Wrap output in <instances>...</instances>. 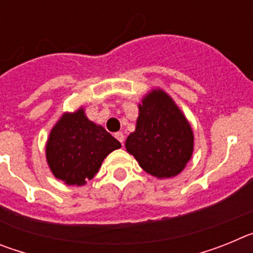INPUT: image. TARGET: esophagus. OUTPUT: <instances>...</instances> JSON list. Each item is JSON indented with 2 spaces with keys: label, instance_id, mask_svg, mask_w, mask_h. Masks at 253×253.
I'll use <instances>...</instances> for the list:
<instances>
[{
  "label": "esophagus",
  "instance_id": "34e87169",
  "mask_svg": "<svg viewBox=\"0 0 253 253\" xmlns=\"http://www.w3.org/2000/svg\"><path fill=\"white\" fill-rule=\"evenodd\" d=\"M114 137H115L116 139H118L120 143H122V146H123V144H124V134H123L122 131H118V133H115V135H114Z\"/></svg>",
  "mask_w": 253,
  "mask_h": 253
}]
</instances>
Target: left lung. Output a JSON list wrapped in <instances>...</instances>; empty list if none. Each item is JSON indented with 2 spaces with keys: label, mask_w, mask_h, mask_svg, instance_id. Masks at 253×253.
Returning <instances> with one entry per match:
<instances>
[{
  "label": "left lung",
  "mask_w": 253,
  "mask_h": 253,
  "mask_svg": "<svg viewBox=\"0 0 253 253\" xmlns=\"http://www.w3.org/2000/svg\"><path fill=\"white\" fill-rule=\"evenodd\" d=\"M125 147L147 173L173 177L191 158L193 130L171 97L153 90L139 105L135 131L126 138Z\"/></svg>",
  "instance_id": "obj_1"
}]
</instances>
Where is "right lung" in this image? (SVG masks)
Masks as SVG:
<instances>
[{
  "label": "right lung",
  "instance_id": "add662e5",
  "mask_svg": "<svg viewBox=\"0 0 253 253\" xmlns=\"http://www.w3.org/2000/svg\"><path fill=\"white\" fill-rule=\"evenodd\" d=\"M120 147L110 133L90 122L80 109L64 114L51 129L46 161L53 175L67 185H84L99 172L107 154Z\"/></svg>",
  "mask_w": 253,
  "mask_h": 253
}]
</instances>
